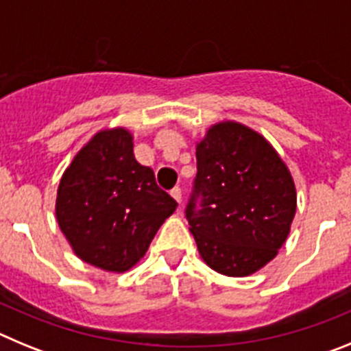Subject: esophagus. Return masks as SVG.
I'll list each match as a JSON object with an SVG mask.
<instances>
[{
  "label": "esophagus",
  "instance_id": "1",
  "mask_svg": "<svg viewBox=\"0 0 351 351\" xmlns=\"http://www.w3.org/2000/svg\"><path fill=\"white\" fill-rule=\"evenodd\" d=\"M170 195H172V197L176 198V200H178L179 204L182 202V191H181V188H179V186H176V188H173V190L170 191Z\"/></svg>",
  "mask_w": 351,
  "mask_h": 351
}]
</instances>
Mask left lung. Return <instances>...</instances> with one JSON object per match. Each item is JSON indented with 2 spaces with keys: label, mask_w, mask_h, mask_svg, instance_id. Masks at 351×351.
I'll use <instances>...</instances> for the list:
<instances>
[{
  "label": "left lung",
  "mask_w": 351,
  "mask_h": 351,
  "mask_svg": "<svg viewBox=\"0 0 351 351\" xmlns=\"http://www.w3.org/2000/svg\"><path fill=\"white\" fill-rule=\"evenodd\" d=\"M295 209L290 170L258 132L235 121L207 130L197 144L186 218L213 271L243 278L267 265L287 241Z\"/></svg>",
  "instance_id": "left-lung-1"
}]
</instances>
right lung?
I'll return each instance as SVG.
<instances>
[{"instance_id": "obj_1", "label": "right lung", "mask_w": 351, "mask_h": 351, "mask_svg": "<svg viewBox=\"0 0 351 351\" xmlns=\"http://www.w3.org/2000/svg\"><path fill=\"white\" fill-rule=\"evenodd\" d=\"M176 207L153 170L135 160L132 133L112 128L96 133L64 170L56 218L82 262L125 272L145 255Z\"/></svg>"}]
</instances>
